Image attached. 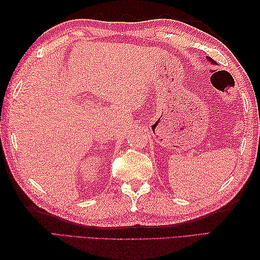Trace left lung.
Here are the masks:
<instances>
[{"label":"left lung","instance_id":"8db88e82","mask_svg":"<svg viewBox=\"0 0 260 260\" xmlns=\"http://www.w3.org/2000/svg\"><path fill=\"white\" fill-rule=\"evenodd\" d=\"M208 59H210V61H211V62H213V60H212L211 58H208Z\"/></svg>","mask_w":260,"mask_h":260}]
</instances>
